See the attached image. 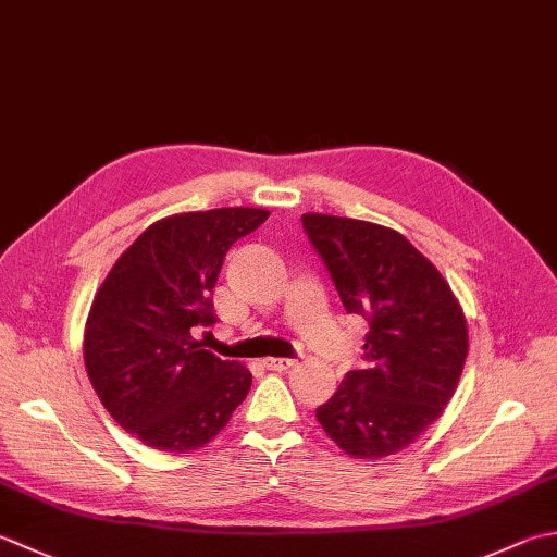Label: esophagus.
<instances>
[{"instance_id":"1","label":"esophagus","mask_w":557,"mask_h":557,"mask_svg":"<svg viewBox=\"0 0 557 557\" xmlns=\"http://www.w3.org/2000/svg\"><path fill=\"white\" fill-rule=\"evenodd\" d=\"M270 372H287V369H292V367H297V362H294V359H277V357H270V359H265L263 362Z\"/></svg>"}]
</instances>
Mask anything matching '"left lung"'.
<instances>
[{
  "label": "left lung",
  "mask_w": 557,
  "mask_h": 557,
  "mask_svg": "<svg viewBox=\"0 0 557 557\" xmlns=\"http://www.w3.org/2000/svg\"><path fill=\"white\" fill-rule=\"evenodd\" d=\"M347 313L369 323L364 367L315 410L352 459H384L416 442L451 400L468 325L449 282L396 228L350 216H301Z\"/></svg>",
  "instance_id": "8db88e82"
}]
</instances>
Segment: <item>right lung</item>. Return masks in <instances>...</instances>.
I'll use <instances>...</instances> for the list:
<instances>
[{"instance_id": "right-lung-1", "label": "right lung", "mask_w": 557, "mask_h": 557, "mask_svg": "<svg viewBox=\"0 0 557 557\" xmlns=\"http://www.w3.org/2000/svg\"><path fill=\"white\" fill-rule=\"evenodd\" d=\"M268 216L260 207L163 216L98 287L84 329L86 374L111 418L145 446L200 449L248 396V369L202 350L193 333L214 323L210 294L226 250Z\"/></svg>"}]
</instances>
